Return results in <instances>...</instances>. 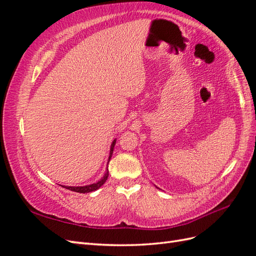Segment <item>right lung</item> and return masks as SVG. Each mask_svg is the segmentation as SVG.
Masks as SVG:
<instances>
[{
	"label": "right lung",
	"mask_w": 256,
	"mask_h": 256,
	"mask_svg": "<svg viewBox=\"0 0 256 256\" xmlns=\"http://www.w3.org/2000/svg\"><path fill=\"white\" fill-rule=\"evenodd\" d=\"M115 140L113 141V143L111 144V150H110V156H109V161L112 157V154H113V148H114V145H115ZM108 176H109V171H108L106 173V175L104 176V178L102 180L97 182L96 184H88V186H83V187H65V186H63L64 188L68 189V190H72V191H74V192H79V193H88V192H92V191H95L97 189H99L106 182V180H108Z\"/></svg>",
	"instance_id": "right-lung-1"
}]
</instances>
